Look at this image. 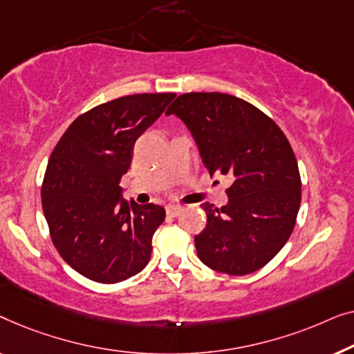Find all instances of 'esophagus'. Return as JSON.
<instances>
[{
  "mask_svg": "<svg viewBox=\"0 0 354 354\" xmlns=\"http://www.w3.org/2000/svg\"><path fill=\"white\" fill-rule=\"evenodd\" d=\"M181 212H183L181 205H168L167 207V215L168 216H178Z\"/></svg>",
  "mask_w": 354,
  "mask_h": 354,
  "instance_id": "1",
  "label": "esophagus"
}]
</instances>
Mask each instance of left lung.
I'll list each match as a JSON object with an SVG mask.
<instances>
[{"label": "left lung", "instance_id": "left-lung-1", "mask_svg": "<svg viewBox=\"0 0 354 354\" xmlns=\"http://www.w3.org/2000/svg\"><path fill=\"white\" fill-rule=\"evenodd\" d=\"M191 129L210 175L232 179L227 205L202 203L207 226L194 237L212 270L243 276L286 245L301 202V178L288 139L260 109L225 93H186L168 107Z\"/></svg>", "mask_w": 354, "mask_h": 354}]
</instances>
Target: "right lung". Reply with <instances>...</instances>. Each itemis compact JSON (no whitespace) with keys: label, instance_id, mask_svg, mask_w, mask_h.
Masks as SVG:
<instances>
[{"label":"right lung","instance_id":"right-lung-1","mask_svg":"<svg viewBox=\"0 0 354 354\" xmlns=\"http://www.w3.org/2000/svg\"><path fill=\"white\" fill-rule=\"evenodd\" d=\"M175 93L129 94L89 109L72 122L49 157L41 205L62 260L101 283L127 281L151 260L163 207L120 201L136 139Z\"/></svg>","mask_w":354,"mask_h":354}]
</instances>
